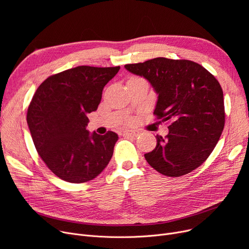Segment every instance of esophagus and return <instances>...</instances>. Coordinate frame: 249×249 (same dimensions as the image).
<instances>
[{
    "instance_id": "esophagus-1",
    "label": "esophagus",
    "mask_w": 249,
    "mask_h": 249,
    "mask_svg": "<svg viewBox=\"0 0 249 249\" xmlns=\"http://www.w3.org/2000/svg\"><path fill=\"white\" fill-rule=\"evenodd\" d=\"M123 135L128 137H137L139 136V132L136 130H126V131H123Z\"/></svg>"
}]
</instances>
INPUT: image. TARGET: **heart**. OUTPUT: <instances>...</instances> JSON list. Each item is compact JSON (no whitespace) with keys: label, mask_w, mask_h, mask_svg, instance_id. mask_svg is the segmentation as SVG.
Segmentation results:
<instances>
[{"label":"heart","mask_w":249,"mask_h":249,"mask_svg":"<svg viewBox=\"0 0 249 249\" xmlns=\"http://www.w3.org/2000/svg\"><path fill=\"white\" fill-rule=\"evenodd\" d=\"M134 78H136V77H134Z\"/></svg>","instance_id":"heart-1"}]
</instances>
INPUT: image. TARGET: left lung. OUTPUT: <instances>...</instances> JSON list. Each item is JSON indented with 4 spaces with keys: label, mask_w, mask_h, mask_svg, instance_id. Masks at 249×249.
Instances as JSON below:
<instances>
[{
    "label": "left lung",
    "mask_w": 249,
    "mask_h": 249,
    "mask_svg": "<svg viewBox=\"0 0 249 249\" xmlns=\"http://www.w3.org/2000/svg\"><path fill=\"white\" fill-rule=\"evenodd\" d=\"M143 76L159 95L153 114L171 121L165 137L156 135V147L144 154L156 172L180 177L199 167L215 148L225 123L223 90L215 76L187 59L156 57L126 64Z\"/></svg>",
    "instance_id": "1"
}]
</instances>
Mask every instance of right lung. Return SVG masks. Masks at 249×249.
I'll return each instance as SVG.
<instances>
[{
    "instance_id": "right-lung-1",
    "label": "right lung",
    "mask_w": 249,
    "mask_h": 249,
    "mask_svg": "<svg viewBox=\"0 0 249 249\" xmlns=\"http://www.w3.org/2000/svg\"><path fill=\"white\" fill-rule=\"evenodd\" d=\"M119 70L81 65L50 75L36 89L28 127L38 154L61 179L86 182L108 165L118 135L90 134L87 115L98 109L104 87Z\"/></svg>"
}]
</instances>
